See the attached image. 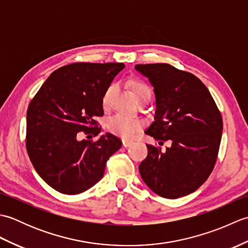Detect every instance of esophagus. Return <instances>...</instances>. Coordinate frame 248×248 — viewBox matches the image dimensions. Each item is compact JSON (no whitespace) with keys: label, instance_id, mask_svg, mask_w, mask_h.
Here are the masks:
<instances>
[{"label":"esophagus","instance_id":"34e87169","mask_svg":"<svg viewBox=\"0 0 248 248\" xmlns=\"http://www.w3.org/2000/svg\"><path fill=\"white\" fill-rule=\"evenodd\" d=\"M132 144H133L132 141L127 140H123V146L124 147V148H127V147H130Z\"/></svg>","mask_w":248,"mask_h":248}]
</instances>
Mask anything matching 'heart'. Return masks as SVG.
Returning <instances> with one entry per match:
<instances>
[{
	"mask_svg": "<svg viewBox=\"0 0 248 248\" xmlns=\"http://www.w3.org/2000/svg\"><path fill=\"white\" fill-rule=\"evenodd\" d=\"M131 89H132L133 94L138 101H143L145 99H150L151 97V89L147 85L146 83L134 80L130 83ZM115 93V86L109 85L105 89L102 98H101V104L104 109H108L112 105V99ZM107 128L116 135H119L121 138L130 140L134 138L140 131L143 128V124L138 118L129 117L123 114H115L107 120Z\"/></svg>",
	"mask_w": 248,
	"mask_h": 248,
	"instance_id": "b5f03b06",
	"label": "heart"
}]
</instances>
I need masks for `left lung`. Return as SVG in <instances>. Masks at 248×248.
Segmentation results:
<instances>
[{
    "mask_svg": "<svg viewBox=\"0 0 248 248\" xmlns=\"http://www.w3.org/2000/svg\"><path fill=\"white\" fill-rule=\"evenodd\" d=\"M155 88V121L146 134L170 147L147 145L140 164L141 179L161 197L176 199L196 191L217 159L223 132L219 109L197 77L168 64L136 65Z\"/></svg>",
    "mask_w": 248,
    "mask_h": 248,
    "instance_id": "8db88e82",
    "label": "left lung"
}]
</instances>
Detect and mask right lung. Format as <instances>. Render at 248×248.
<instances>
[{"mask_svg":"<svg viewBox=\"0 0 248 248\" xmlns=\"http://www.w3.org/2000/svg\"><path fill=\"white\" fill-rule=\"evenodd\" d=\"M123 62H75L52 72L26 113V150L38 175L57 192L80 194L103 177L105 165L123 145L110 133L93 141L103 116L101 98Z\"/></svg>","mask_w":248,"mask_h":248,"instance_id":"1","label":"right lung"}]
</instances>
